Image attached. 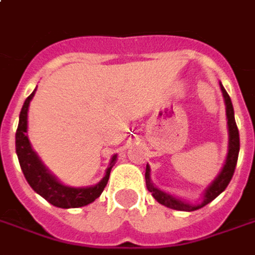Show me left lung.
Returning a JSON list of instances; mask_svg holds the SVG:
<instances>
[{"mask_svg":"<svg viewBox=\"0 0 255 255\" xmlns=\"http://www.w3.org/2000/svg\"><path fill=\"white\" fill-rule=\"evenodd\" d=\"M221 91H222V97H224V102H225V110H227V120H228V153L225 163L221 168L220 174L215 177L213 182L208 185L204 189L202 195V202L200 203H190L185 200L182 197H178L175 195H171L168 192L158 189L157 186H154L150 179V165L146 164V188L152 193V196L157 200L160 204H163L165 207L172 208V210H178V211H195L199 208L204 207L206 204L211 203L217 196H220L224 190L227 189V186L231 182L233 177V172L236 168V163H238V156H239L240 149V140H239V129L235 122V112H233L232 101L228 95V92L224 88V85L220 83Z\"/></svg>","mask_w":255,"mask_h":255,"instance_id":"8db88e82","label":"left lung"}]
</instances>
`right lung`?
<instances>
[{
  "label": "right lung",
  "mask_w": 255,
  "mask_h": 255,
  "mask_svg": "<svg viewBox=\"0 0 255 255\" xmlns=\"http://www.w3.org/2000/svg\"><path fill=\"white\" fill-rule=\"evenodd\" d=\"M35 90L24 101L20 115H19V126H17V131H16V154L19 158L20 168L24 174L26 181L33 188L35 193L44 197L52 206L59 208L84 207L87 204L95 202V199L102 195L103 189L109 181L110 171L117 161V154L112 156L109 167L105 172V177L95 185L74 188V186H67L65 183L60 182L41 161V158L31 147V143L28 139L27 113Z\"/></svg>",
  "instance_id": "add662e5"
}]
</instances>
